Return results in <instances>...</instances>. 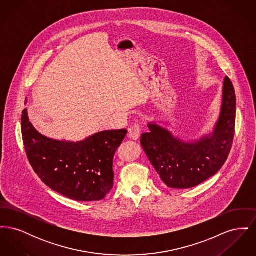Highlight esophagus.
<instances>
[{"mask_svg": "<svg viewBox=\"0 0 256 256\" xmlns=\"http://www.w3.org/2000/svg\"><path fill=\"white\" fill-rule=\"evenodd\" d=\"M141 134V128L139 124H134L128 130V138L132 140H138Z\"/></svg>", "mask_w": 256, "mask_h": 256, "instance_id": "obj_1", "label": "esophagus"}]
</instances>
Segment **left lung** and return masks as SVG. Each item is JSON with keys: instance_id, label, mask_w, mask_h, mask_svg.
<instances>
[{"instance_id": "obj_1", "label": "left lung", "mask_w": 256, "mask_h": 256, "mask_svg": "<svg viewBox=\"0 0 256 256\" xmlns=\"http://www.w3.org/2000/svg\"><path fill=\"white\" fill-rule=\"evenodd\" d=\"M236 118V96L230 80L226 76L218 121L212 132L185 141L167 128L148 122V132L140 143L160 178L168 187L188 189L217 174L232 148Z\"/></svg>"}]
</instances>
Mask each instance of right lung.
I'll return each instance as SVG.
<instances>
[{
    "mask_svg": "<svg viewBox=\"0 0 256 256\" xmlns=\"http://www.w3.org/2000/svg\"><path fill=\"white\" fill-rule=\"evenodd\" d=\"M21 120L26 156L50 189L78 202L100 200L110 193L114 178L113 158L126 130H104L73 142L37 132L28 121L26 110Z\"/></svg>",
    "mask_w": 256,
    "mask_h": 256,
    "instance_id": "add662e5",
    "label": "right lung"
}]
</instances>
